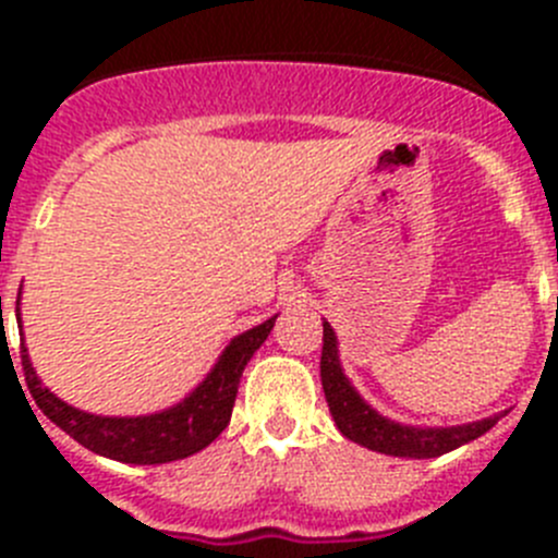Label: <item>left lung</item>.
Segmentation results:
<instances>
[{"label":"left lung","mask_w":558,"mask_h":558,"mask_svg":"<svg viewBox=\"0 0 558 558\" xmlns=\"http://www.w3.org/2000/svg\"><path fill=\"white\" fill-rule=\"evenodd\" d=\"M322 386L327 397L329 413H332L335 425L349 441L360 447H368L374 452L393 458H438L445 452L458 450L461 445H470L477 436L500 422L506 413L466 422V425L452 427H422V425H402L393 418L383 416L374 411L366 399L360 397L352 379L347 377L340 366L338 352V335L324 322V349H322Z\"/></svg>","instance_id":"8db88e82"}]
</instances>
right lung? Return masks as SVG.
Wrapping results in <instances>:
<instances>
[{"label":"right lung","instance_id":"1","mask_svg":"<svg viewBox=\"0 0 558 558\" xmlns=\"http://www.w3.org/2000/svg\"><path fill=\"white\" fill-rule=\"evenodd\" d=\"M19 304L22 302H16V322L22 324ZM274 324L276 315L259 327L245 329L236 338H231L218 363L181 402L165 408V411L147 413V416H97V413L72 408L44 386L33 363H29L24 343L22 366L29 393L44 411V416L52 418L63 433L75 438L77 445L122 463H170L195 456L226 430L243 368L248 366L256 349L268 340Z\"/></svg>","mask_w":558,"mask_h":558}]
</instances>
